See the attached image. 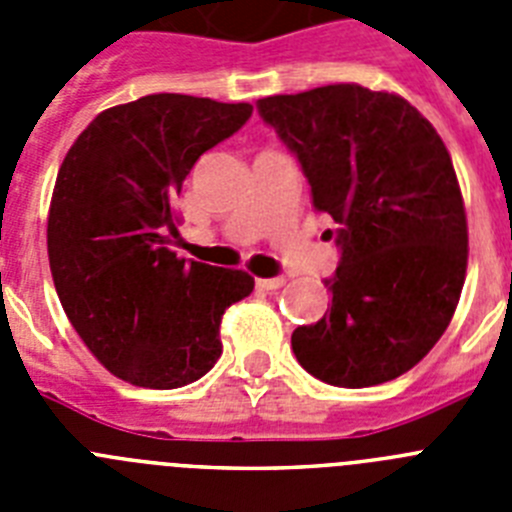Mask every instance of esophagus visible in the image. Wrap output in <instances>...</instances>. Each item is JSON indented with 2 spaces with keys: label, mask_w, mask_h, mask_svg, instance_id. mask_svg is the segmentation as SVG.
Listing matches in <instances>:
<instances>
[{
  "label": "esophagus",
  "mask_w": 512,
  "mask_h": 512,
  "mask_svg": "<svg viewBox=\"0 0 512 512\" xmlns=\"http://www.w3.org/2000/svg\"><path fill=\"white\" fill-rule=\"evenodd\" d=\"M287 282L284 277H271V279H256V287L259 289H279L282 284Z\"/></svg>",
  "instance_id": "obj_1"
}]
</instances>
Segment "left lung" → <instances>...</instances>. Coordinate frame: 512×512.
Returning <instances> with one entry per match:
<instances>
[{"mask_svg": "<svg viewBox=\"0 0 512 512\" xmlns=\"http://www.w3.org/2000/svg\"><path fill=\"white\" fill-rule=\"evenodd\" d=\"M300 161L312 207L338 223L330 307L292 333L305 372L372 387L413 369L459 302L467 215L441 135L408 99L330 84L256 102Z\"/></svg>", "mask_w": 512, "mask_h": 512, "instance_id": "1", "label": "left lung"}]
</instances>
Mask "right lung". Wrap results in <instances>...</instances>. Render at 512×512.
Wrapping results in <instances>:
<instances>
[{"mask_svg":"<svg viewBox=\"0 0 512 512\" xmlns=\"http://www.w3.org/2000/svg\"><path fill=\"white\" fill-rule=\"evenodd\" d=\"M251 112L148 94L94 117L63 158L48 212L53 284L81 341L125 382L176 390L205 377L223 354L225 307L253 292L246 271L171 248L184 179Z\"/></svg>","mask_w":512,"mask_h":512,"instance_id":"1","label":"right lung"}]
</instances>
